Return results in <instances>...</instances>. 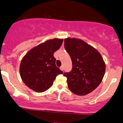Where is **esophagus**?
Here are the masks:
<instances>
[{"label":"esophagus","mask_w":123,"mask_h":123,"mask_svg":"<svg viewBox=\"0 0 123 123\" xmlns=\"http://www.w3.org/2000/svg\"><path fill=\"white\" fill-rule=\"evenodd\" d=\"M60 69H61V71H64V67H63V66H61V67H60Z\"/></svg>","instance_id":"34e87169"}]
</instances>
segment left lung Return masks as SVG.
Here are the masks:
<instances>
[{
    "label": "left lung",
    "mask_w": 123,
    "mask_h": 123,
    "mask_svg": "<svg viewBox=\"0 0 123 123\" xmlns=\"http://www.w3.org/2000/svg\"><path fill=\"white\" fill-rule=\"evenodd\" d=\"M64 47L71 56L72 69L65 72L69 89L83 96L95 89L103 79L106 65L100 54L81 40L64 39Z\"/></svg>",
    "instance_id": "obj_1"
}]
</instances>
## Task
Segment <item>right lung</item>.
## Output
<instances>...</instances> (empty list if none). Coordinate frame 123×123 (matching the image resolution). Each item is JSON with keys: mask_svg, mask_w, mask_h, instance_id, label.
Masks as SVG:
<instances>
[{"mask_svg": "<svg viewBox=\"0 0 123 123\" xmlns=\"http://www.w3.org/2000/svg\"><path fill=\"white\" fill-rule=\"evenodd\" d=\"M62 39L54 38L29 51L21 60L20 74L23 81L37 92L46 91L53 85L57 75L63 72L55 64L54 53L59 49Z\"/></svg>", "mask_w": 123, "mask_h": 123, "instance_id": "right-lung-1", "label": "right lung"}]
</instances>
